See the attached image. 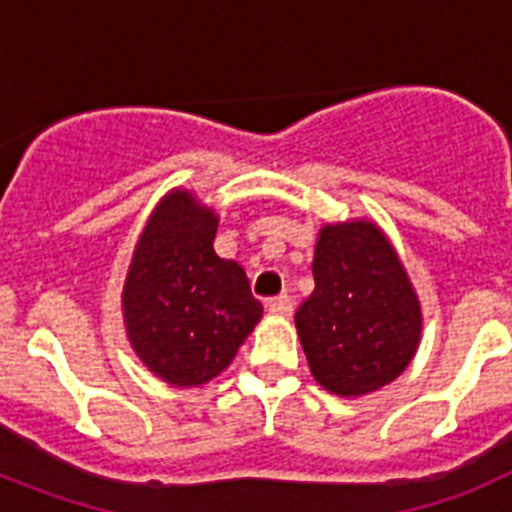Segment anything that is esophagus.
I'll use <instances>...</instances> for the list:
<instances>
[{
    "mask_svg": "<svg viewBox=\"0 0 512 512\" xmlns=\"http://www.w3.org/2000/svg\"><path fill=\"white\" fill-rule=\"evenodd\" d=\"M292 300L287 295H279L274 300H269V312L271 315H277V318H289L292 315Z\"/></svg>",
    "mask_w": 512,
    "mask_h": 512,
    "instance_id": "esophagus-1",
    "label": "esophagus"
}]
</instances>
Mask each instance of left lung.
Listing matches in <instances>:
<instances>
[{
  "mask_svg": "<svg viewBox=\"0 0 512 512\" xmlns=\"http://www.w3.org/2000/svg\"><path fill=\"white\" fill-rule=\"evenodd\" d=\"M312 277L295 323L315 382L338 397L395 382L420 346L423 310L384 230L374 220L323 225Z\"/></svg>",
  "mask_w": 512,
  "mask_h": 512,
  "instance_id": "obj_1",
  "label": "left lung"
}]
</instances>
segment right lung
<instances>
[{
    "label": "right lung",
    "instance_id": "obj_1",
    "mask_svg": "<svg viewBox=\"0 0 512 512\" xmlns=\"http://www.w3.org/2000/svg\"><path fill=\"white\" fill-rule=\"evenodd\" d=\"M220 217L189 189H171L138 235L122 320L135 356L171 387L225 372L264 315L246 271L212 248Z\"/></svg>",
    "mask_w": 512,
    "mask_h": 512
}]
</instances>
